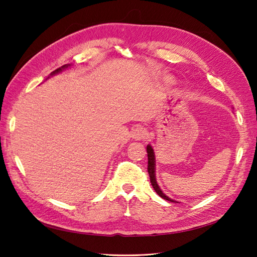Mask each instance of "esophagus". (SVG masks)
Returning <instances> with one entry per match:
<instances>
[{"mask_svg":"<svg viewBox=\"0 0 257 257\" xmlns=\"http://www.w3.org/2000/svg\"><path fill=\"white\" fill-rule=\"evenodd\" d=\"M147 130L142 127V126H138L136 127L133 133H132V138L134 139V141H142V139H145L147 137Z\"/></svg>","mask_w":257,"mask_h":257,"instance_id":"34e87169","label":"esophagus"}]
</instances>
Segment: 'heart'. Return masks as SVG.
I'll use <instances>...</instances> for the list:
<instances>
[{"instance_id": "obj_1", "label": "heart", "mask_w": 257, "mask_h": 257, "mask_svg": "<svg viewBox=\"0 0 257 257\" xmlns=\"http://www.w3.org/2000/svg\"><path fill=\"white\" fill-rule=\"evenodd\" d=\"M166 81H167V82H168V81H169V79H166Z\"/></svg>"}]
</instances>
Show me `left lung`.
I'll use <instances>...</instances> for the list:
<instances>
[{
	"instance_id": "left-lung-1",
	"label": "left lung",
	"mask_w": 257,
	"mask_h": 257,
	"mask_svg": "<svg viewBox=\"0 0 257 257\" xmlns=\"http://www.w3.org/2000/svg\"><path fill=\"white\" fill-rule=\"evenodd\" d=\"M147 153H148V174H149V177H150V182L153 186L154 191L158 193V195L161 196L162 198H164L168 201H172V203H178V201L169 198L168 196H166L164 193H163V191L161 190V188L159 186L158 182H157V179H155V155H154V150L153 148L148 145L147 146Z\"/></svg>"
}]
</instances>
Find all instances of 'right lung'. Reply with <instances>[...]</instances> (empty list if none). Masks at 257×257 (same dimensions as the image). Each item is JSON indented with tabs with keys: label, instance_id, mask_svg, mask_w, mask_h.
<instances>
[{
	"label": "right lung",
	"instance_id": "right-lung-1",
	"mask_svg": "<svg viewBox=\"0 0 257 257\" xmlns=\"http://www.w3.org/2000/svg\"><path fill=\"white\" fill-rule=\"evenodd\" d=\"M68 67H71V64H65V65H63V66H61L60 68H58V69H56V71H53L51 74H50V76H54V75H57V74H59V73H62L63 71H65V69H67ZM49 76V77H50ZM48 77V78H49Z\"/></svg>",
	"mask_w": 257,
	"mask_h": 257
}]
</instances>
